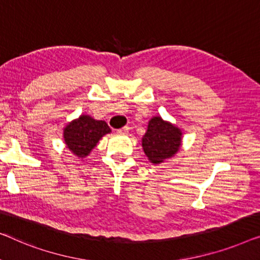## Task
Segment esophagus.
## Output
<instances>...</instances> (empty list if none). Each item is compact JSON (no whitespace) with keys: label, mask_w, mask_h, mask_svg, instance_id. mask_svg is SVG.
<instances>
[{"label":"esophagus","mask_w":260,"mask_h":260,"mask_svg":"<svg viewBox=\"0 0 260 260\" xmlns=\"http://www.w3.org/2000/svg\"><path fill=\"white\" fill-rule=\"evenodd\" d=\"M116 132H118V134H121V135L127 134V133H128V132H129V127H123V128L118 129Z\"/></svg>","instance_id":"34e87169"}]
</instances>
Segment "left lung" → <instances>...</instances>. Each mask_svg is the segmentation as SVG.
<instances>
[{"label":"left lung","instance_id":"left-lung-1","mask_svg":"<svg viewBox=\"0 0 260 260\" xmlns=\"http://www.w3.org/2000/svg\"><path fill=\"white\" fill-rule=\"evenodd\" d=\"M181 129L174 123L156 115L148 121L141 145L148 161L159 165L177 154L181 147Z\"/></svg>","mask_w":260,"mask_h":260}]
</instances>
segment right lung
Instances as JSON below:
<instances>
[{
    "mask_svg": "<svg viewBox=\"0 0 260 260\" xmlns=\"http://www.w3.org/2000/svg\"><path fill=\"white\" fill-rule=\"evenodd\" d=\"M106 121L96 120L90 115L81 114L72 120L63 128V140L67 148L79 159L90 154L102 137L111 133Z\"/></svg>",
    "mask_w": 260,
    "mask_h": 260,
    "instance_id": "obj_1",
    "label": "right lung"
}]
</instances>
